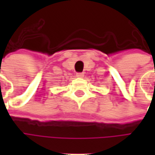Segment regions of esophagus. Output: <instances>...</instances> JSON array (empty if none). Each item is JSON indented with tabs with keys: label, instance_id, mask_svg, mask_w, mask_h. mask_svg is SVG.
<instances>
[{
	"label": "esophagus",
	"instance_id": "1",
	"mask_svg": "<svg viewBox=\"0 0 155 155\" xmlns=\"http://www.w3.org/2000/svg\"><path fill=\"white\" fill-rule=\"evenodd\" d=\"M76 77L77 78H83L84 77V73L83 72H77L76 73Z\"/></svg>",
	"mask_w": 155,
	"mask_h": 155
}]
</instances>
